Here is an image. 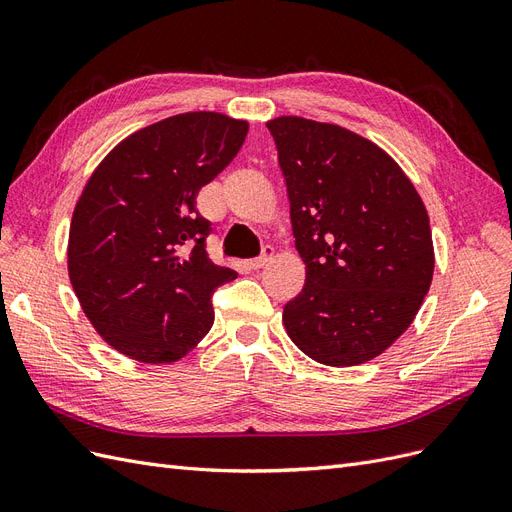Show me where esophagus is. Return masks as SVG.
I'll return each instance as SVG.
<instances>
[{"label":"esophagus","mask_w":512,"mask_h":512,"mask_svg":"<svg viewBox=\"0 0 512 512\" xmlns=\"http://www.w3.org/2000/svg\"><path fill=\"white\" fill-rule=\"evenodd\" d=\"M273 260V247L271 245H267L265 250H262V256L260 258H252V260H245L243 265L247 267V269H252V271H258V269H265L269 262Z\"/></svg>","instance_id":"1"}]
</instances>
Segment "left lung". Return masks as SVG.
Segmentation results:
<instances>
[{"label": "left lung", "mask_w": 512, "mask_h": 512, "mask_svg": "<svg viewBox=\"0 0 512 512\" xmlns=\"http://www.w3.org/2000/svg\"><path fill=\"white\" fill-rule=\"evenodd\" d=\"M267 128L305 262V286L282 314L286 333L322 365L376 359L406 333L431 286L436 256L423 200L361 134L297 115Z\"/></svg>", "instance_id": "8db88e82"}]
</instances>
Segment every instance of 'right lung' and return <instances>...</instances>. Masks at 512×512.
<instances>
[{
	"instance_id": "1",
	"label": "right lung",
	"mask_w": 512,
	"mask_h": 512,
	"mask_svg": "<svg viewBox=\"0 0 512 512\" xmlns=\"http://www.w3.org/2000/svg\"><path fill=\"white\" fill-rule=\"evenodd\" d=\"M245 119L181 113L126 136L76 200L68 275L104 342L138 363L183 359L213 327V290L237 273L211 262L196 196L237 156Z\"/></svg>"
}]
</instances>
